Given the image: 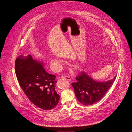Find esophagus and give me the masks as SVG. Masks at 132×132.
<instances>
[{
  "mask_svg": "<svg viewBox=\"0 0 132 132\" xmlns=\"http://www.w3.org/2000/svg\"><path fill=\"white\" fill-rule=\"evenodd\" d=\"M62 78H64V79H65L66 80H69V81H71V78L69 76H63L62 77Z\"/></svg>",
  "mask_w": 132,
  "mask_h": 132,
  "instance_id": "34e87169",
  "label": "esophagus"
}]
</instances>
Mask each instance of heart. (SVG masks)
I'll list each match as a JSON object with an SVG mask.
<instances>
[{
  "label": "heart",
  "instance_id": "obj_1",
  "mask_svg": "<svg viewBox=\"0 0 132 132\" xmlns=\"http://www.w3.org/2000/svg\"><path fill=\"white\" fill-rule=\"evenodd\" d=\"M51 63L53 66L58 68H59L60 65H61L64 63V62L63 60L58 59V58H52L51 60Z\"/></svg>",
  "mask_w": 132,
  "mask_h": 132
}]
</instances>
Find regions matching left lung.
I'll return each mask as SVG.
<instances>
[{
	"instance_id": "1",
	"label": "left lung",
	"mask_w": 132,
	"mask_h": 132,
	"mask_svg": "<svg viewBox=\"0 0 132 132\" xmlns=\"http://www.w3.org/2000/svg\"><path fill=\"white\" fill-rule=\"evenodd\" d=\"M117 75L111 80L97 81L82 71L76 77L77 81L72 83L75 95L81 103L89 105L100 100L114 82Z\"/></svg>"
}]
</instances>
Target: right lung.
Returning <instances> with one entry per match:
<instances>
[{"instance_id":"1","label":"right lung","mask_w":132,"mask_h":132,"mask_svg":"<svg viewBox=\"0 0 132 132\" xmlns=\"http://www.w3.org/2000/svg\"><path fill=\"white\" fill-rule=\"evenodd\" d=\"M15 71L20 87L33 104L45 110L57 105L60 97L55 90L56 76L45 71L42 62L31 55H21L15 60Z\"/></svg>"}]
</instances>
